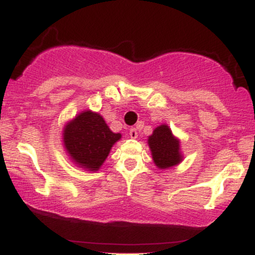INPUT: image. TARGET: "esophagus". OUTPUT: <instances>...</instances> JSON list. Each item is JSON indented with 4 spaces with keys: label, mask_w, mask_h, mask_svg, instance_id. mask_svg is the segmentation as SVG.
I'll list each match as a JSON object with an SVG mask.
<instances>
[{
    "label": "esophagus",
    "mask_w": 255,
    "mask_h": 255,
    "mask_svg": "<svg viewBox=\"0 0 255 255\" xmlns=\"http://www.w3.org/2000/svg\"><path fill=\"white\" fill-rule=\"evenodd\" d=\"M129 136L131 137V139H135V137H137V131L135 128H130L129 129Z\"/></svg>",
    "instance_id": "34e87169"
}]
</instances>
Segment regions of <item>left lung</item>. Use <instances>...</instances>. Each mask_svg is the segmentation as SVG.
<instances>
[{
    "label": "left lung",
    "mask_w": 255,
    "mask_h": 255,
    "mask_svg": "<svg viewBox=\"0 0 255 255\" xmlns=\"http://www.w3.org/2000/svg\"><path fill=\"white\" fill-rule=\"evenodd\" d=\"M148 146L152 159L159 169H169L177 165L182 160L180 151V140L172 135V131L166 125H160L148 136Z\"/></svg>",
    "instance_id": "8db88e82"
}]
</instances>
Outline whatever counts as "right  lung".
<instances>
[{
  "instance_id": "obj_1",
  "label": "right lung",
  "mask_w": 255,
  "mask_h": 255,
  "mask_svg": "<svg viewBox=\"0 0 255 255\" xmlns=\"http://www.w3.org/2000/svg\"><path fill=\"white\" fill-rule=\"evenodd\" d=\"M121 134L114 133L104 119L91 110L81 111L63 128V145L80 168L97 171Z\"/></svg>"
}]
</instances>
